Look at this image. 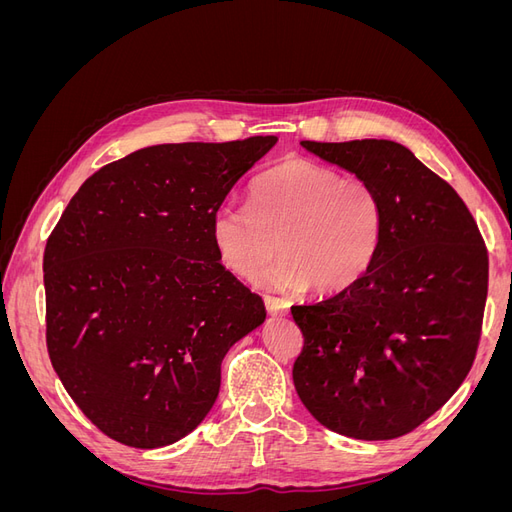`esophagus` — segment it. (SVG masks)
<instances>
[{"mask_svg":"<svg viewBox=\"0 0 512 512\" xmlns=\"http://www.w3.org/2000/svg\"><path fill=\"white\" fill-rule=\"evenodd\" d=\"M265 307L269 316H286L288 309H290V303L286 299H277V297H265Z\"/></svg>","mask_w":512,"mask_h":512,"instance_id":"1","label":"esophagus"}]
</instances>
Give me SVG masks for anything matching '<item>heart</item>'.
I'll use <instances>...</instances> for the list:
<instances>
[{
    "label": "heart",
    "instance_id": "heart-1",
    "mask_svg": "<svg viewBox=\"0 0 512 512\" xmlns=\"http://www.w3.org/2000/svg\"><path fill=\"white\" fill-rule=\"evenodd\" d=\"M384 209L367 181L307 160H284L252 188V205L226 203L211 215L209 235L220 262L256 282L303 286L320 294L348 290L374 265Z\"/></svg>",
    "mask_w": 512,
    "mask_h": 512
}]
</instances>
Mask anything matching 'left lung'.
Listing matches in <instances>:
<instances>
[{
	"label": "left lung",
	"instance_id": "8db88e82",
	"mask_svg": "<svg viewBox=\"0 0 512 512\" xmlns=\"http://www.w3.org/2000/svg\"><path fill=\"white\" fill-rule=\"evenodd\" d=\"M367 181L384 230L363 280L292 305L303 350L294 389L320 425L354 440H391L438 412L466 380L480 337L489 262L459 194L395 141H301Z\"/></svg>",
	"mask_w": 512,
	"mask_h": 512
}]
</instances>
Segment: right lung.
I'll return each mask as SVG.
<instances>
[{
    "label": "right lung",
    "instance_id": "obj_1",
    "mask_svg": "<svg viewBox=\"0 0 512 512\" xmlns=\"http://www.w3.org/2000/svg\"><path fill=\"white\" fill-rule=\"evenodd\" d=\"M275 143L138 149L91 175L46 241L51 363L108 438L160 448L188 436L218 399L226 352L265 322L209 224Z\"/></svg>",
    "mask_w": 512,
    "mask_h": 512
}]
</instances>
